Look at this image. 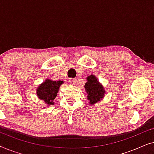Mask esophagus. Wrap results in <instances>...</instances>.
Segmentation results:
<instances>
[{
    "instance_id": "esophagus-1",
    "label": "esophagus",
    "mask_w": 154,
    "mask_h": 154,
    "mask_svg": "<svg viewBox=\"0 0 154 154\" xmlns=\"http://www.w3.org/2000/svg\"><path fill=\"white\" fill-rule=\"evenodd\" d=\"M69 83L71 84V85H75L76 83V79H71L69 80Z\"/></svg>"
}]
</instances>
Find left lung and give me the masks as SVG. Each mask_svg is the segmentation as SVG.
Here are the masks:
<instances>
[{"mask_svg": "<svg viewBox=\"0 0 154 154\" xmlns=\"http://www.w3.org/2000/svg\"><path fill=\"white\" fill-rule=\"evenodd\" d=\"M84 87L88 93V100L91 104H94L104 97L105 92L104 88L100 85L94 75H91L88 77V82Z\"/></svg>", "mask_w": 154, "mask_h": 154, "instance_id": "1", "label": "left lung"}]
</instances>
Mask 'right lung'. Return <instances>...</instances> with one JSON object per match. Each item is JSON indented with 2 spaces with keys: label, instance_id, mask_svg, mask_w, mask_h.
Returning a JSON list of instances; mask_svg holds the SVG:
<instances>
[{
  "label": "right lung",
  "instance_id": "add662e5",
  "mask_svg": "<svg viewBox=\"0 0 154 154\" xmlns=\"http://www.w3.org/2000/svg\"><path fill=\"white\" fill-rule=\"evenodd\" d=\"M63 81H52L51 80H46L43 84L39 86L37 90L38 97L43 100L45 104L48 105L53 104V101L57 94L59 88Z\"/></svg>",
  "mask_w": 154,
  "mask_h": 154
}]
</instances>
